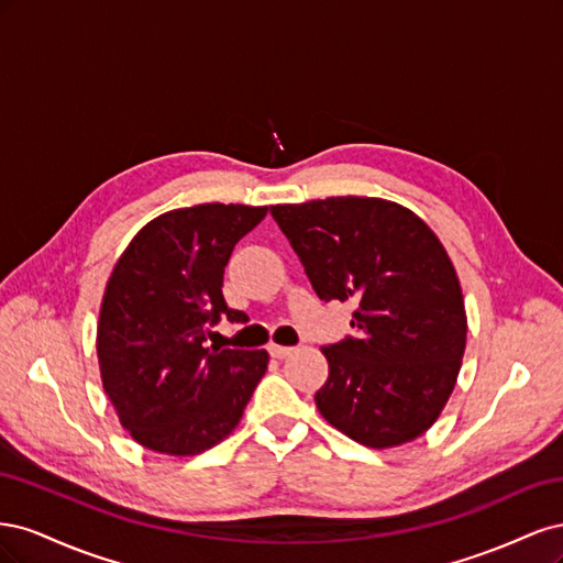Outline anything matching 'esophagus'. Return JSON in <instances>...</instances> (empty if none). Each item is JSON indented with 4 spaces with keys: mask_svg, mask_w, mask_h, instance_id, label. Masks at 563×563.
<instances>
[{
    "mask_svg": "<svg viewBox=\"0 0 563 563\" xmlns=\"http://www.w3.org/2000/svg\"><path fill=\"white\" fill-rule=\"evenodd\" d=\"M267 352H269L272 356H275V360H284V356H288V354L294 352V347H286V345H275V343H272V345L267 347Z\"/></svg>",
    "mask_w": 563,
    "mask_h": 563,
    "instance_id": "obj_1",
    "label": "esophagus"
}]
</instances>
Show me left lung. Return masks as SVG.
Returning a JSON list of instances; mask_svg holds the SVG:
<instances>
[{"label": "left lung", "instance_id": "obj_1", "mask_svg": "<svg viewBox=\"0 0 563 563\" xmlns=\"http://www.w3.org/2000/svg\"><path fill=\"white\" fill-rule=\"evenodd\" d=\"M319 300H354V335L321 347L314 395L335 430L371 449L413 441L449 401L467 317L437 234L395 201L329 197L269 209Z\"/></svg>", "mask_w": 563, "mask_h": 563}]
</instances>
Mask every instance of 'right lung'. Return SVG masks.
Listing matches in <instances>:
<instances>
[{
    "instance_id": "1",
    "label": "right lung",
    "mask_w": 563,
    "mask_h": 563,
    "mask_svg": "<svg viewBox=\"0 0 563 563\" xmlns=\"http://www.w3.org/2000/svg\"><path fill=\"white\" fill-rule=\"evenodd\" d=\"M267 207L199 203L162 213L133 236L106 286L98 319L100 378L119 422L141 446L197 455L223 441L267 368L265 350L207 347L228 308L234 244Z\"/></svg>"
}]
</instances>
